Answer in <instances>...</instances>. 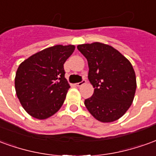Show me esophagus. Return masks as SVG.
I'll return each mask as SVG.
<instances>
[{
  "label": "esophagus",
  "mask_w": 156,
  "mask_h": 156,
  "mask_svg": "<svg viewBox=\"0 0 156 156\" xmlns=\"http://www.w3.org/2000/svg\"><path fill=\"white\" fill-rule=\"evenodd\" d=\"M85 83H86V81H85L84 79H83L81 82L77 83H76V86H78V87H81V86H83V85L85 84Z\"/></svg>",
  "instance_id": "34e87169"
}]
</instances>
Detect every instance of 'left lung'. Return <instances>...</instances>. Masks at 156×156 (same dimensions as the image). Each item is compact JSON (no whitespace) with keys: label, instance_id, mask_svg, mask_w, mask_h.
<instances>
[{"label":"left lung","instance_id":"obj_1","mask_svg":"<svg viewBox=\"0 0 156 156\" xmlns=\"http://www.w3.org/2000/svg\"><path fill=\"white\" fill-rule=\"evenodd\" d=\"M88 64V80L94 88L85 99L89 113L98 121L119 119L130 107L136 90V78L127 58L108 45L94 42L78 45Z\"/></svg>","mask_w":156,"mask_h":156}]
</instances>
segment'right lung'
<instances>
[{"instance_id": "add662e5", "label": "right lung", "mask_w": 156, "mask_h": 156, "mask_svg": "<svg viewBox=\"0 0 156 156\" xmlns=\"http://www.w3.org/2000/svg\"><path fill=\"white\" fill-rule=\"evenodd\" d=\"M74 49L73 45H56L37 52L20 64L16 73V92L31 116L45 119L62 107L70 88L63 64Z\"/></svg>"}]
</instances>
